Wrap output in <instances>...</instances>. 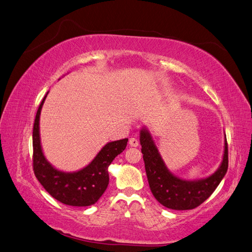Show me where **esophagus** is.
<instances>
[{
	"mask_svg": "<svg viewBox=\"0 0 252 252\" xmlns=\"http://www.w3.org/2000/svg\"><path fill=\"white\" fill-rule=\"evenodd\" d=\"M128 145H130V147H137L139 145V141L136 138H131L128 141Z\"/></svg>",
	"mask_w": 252,
	"mask_h": 252,
	"instance_id": "34e87169",
	"label": "esophagus"
}]
</instances>
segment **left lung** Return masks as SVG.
I'll return each mask as SVG.
<instances>
[{"label":"left lung","instance_id":"8db88e82","mask_svg":"<svg viewBox=\"0 0 252 252\" xmlns=\"http://www.w3.org/2000/svg\"><path fill=\"white\" fill-rule=\"evenodd\" d=\"M139 140L151 192L157 202L169 209L190 210L203 204L227 173L228 146L226 135L224 154L218 170L209 176L194 181L178 177L168 169L147 126L141 127Z\"/></svg>","mask_w":252,"mask_h":252}]
</instances>
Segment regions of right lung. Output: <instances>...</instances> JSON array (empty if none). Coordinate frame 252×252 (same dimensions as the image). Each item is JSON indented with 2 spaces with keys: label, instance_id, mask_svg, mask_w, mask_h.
I'll return each mask as SVG.
<instances>
[{
  "label": "right lung",
  "instance_id": "obj_1",
  "mask_svg": "<svg viewBox=\"0 0 252 252\" xmlns=\"http://www.w3.org/2000/svg\"><path fill=\"white\" fill-rule=\"evenodd\" d=\"M47 94L48 92L40 103L33 124L34 175L43 188L62 204L74 207L94 205L109 185L110 177L107 168L115 157L124 152L128 139L107 142L88 166L78 171L65 172L55 168L43 153L40 137V115Z\"/></svg>",
  "mask_w": 252,
  "mask_h": 252
}]
</instances>
